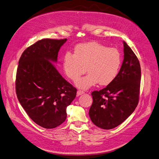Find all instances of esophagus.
<instances>
[{
    "mask_svg": "<svg viewBox=\"0 0 159 159\" xmlns=\"http://www.w3.org/2000/svg\"><path fill=\"white\" fill-rule=\"evenodd\" d=\"M83 93H84V91L80 90V89H79V90L77 91V96H79V95H82V94H83Z\"/></svg>",
    "mask_w": 159,
    "mask_h": 159,
    "instance_id": "34e87169",
    "label": "esophagus"
}]
</instances>
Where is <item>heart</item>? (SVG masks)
I'll use <instances>...</instances> for the list:
<instances>
[{"mask_svg": "<svg viewBox=\"0 0 159 159\" xmlns=\"http://www.w3.org/2000/svg\"><path fill=\"white\" fill-rule=\"evenodd\" d=\"M121 63V54L115 48H108L96 41L80 43L74 54H65L63 67L65 74L75 82L86 72L89 73L76 82L79 88L88 89L97 83L107 86L118 75Z\"/></svg>", "mask_w": 159, "mask_h": 159, "instance_id": "heart-1", "label": "heart"}]
</instances>
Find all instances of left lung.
<instances>
[{
    "label": "left lung",
    "mask_w": 159,
    "mask_h": 159,
    "mask_svg": "<svg viewBox=\"0 0 159 159\" xmlns=\"http://www.w3.org/2000/svg\"><path fill=\"white\" fill-rule=\"evenodd\" d=\"M124 59L114 80L99 91L92 93L89 110L92 121L103 129L120 125L132 114L139 101L141 68L139 60L123 41Z\"/></svg>",
    "instance_id": "obj_1"
}]
</instances>
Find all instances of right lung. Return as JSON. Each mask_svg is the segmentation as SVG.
Listing matches in <instances>:
<instances>
[{
    "label": "right lung",
    "instance_id": "right-lung-1",
    "mask_svg": "<svg viewBox=\"0 0 159 159\" xmlns=\"http://www.w3.org/2000/svg\"><path fill=\"white\" fill-rule=\"evenodd\" d=\"M67 39H43L27 47L17 70L16 92L26 114L38 125L52 129L66 119V108L77 89L67 82L50 61Z\"/></svg>",
    "mask_w": 159,
    "mask_h": 159
}]
</instances>
